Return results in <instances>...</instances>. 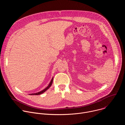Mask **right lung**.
<instances>
[{
  "label": "right lung",
  "mask_w": 125,
  "mask_h": 125,
  "mask_svg": "<svg viewBox=\"0 0 125 125\" xmlns=\"http://www.w3.org/2000/svg\"><path fill=\"white\" fill-rule=\"evenodd\" d=\"M53 78L52 79V80H51V82H50V83H49V84H48V85L45 88H44L43 90H42V91L41 92H39V93H35V94H30V95H39V94H42V93H44L46 90H47L51 86V84H52V82H53Z\"/></svg>",
  "instance_id": "add662e5"
}]
</instances>
